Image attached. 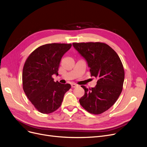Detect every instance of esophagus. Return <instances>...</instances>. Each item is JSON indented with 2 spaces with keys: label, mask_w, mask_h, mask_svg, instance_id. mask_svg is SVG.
I'll use <instances>...</instances> for the list:
<instances>
[{
  "label": "esophagus",
  "mask_w": 147,
  "mask_h": 147,
  "mask_svg": "<svg viewBox=\"0 0 147 147\" xmlns=\"http://www.w3.org/2000/svg\"><path fill=\"white\" fill-rule=\"evenodd\" d=\"M71 88H76V86H78V85H76V84H71Z\"/></svg>",
  "instance_id": "esophagus-1"
}]
</instances>
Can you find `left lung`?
I'll use <instances>...</instances> for the list:
<instances>
[{
    "mask_svg": "<svg viewBox=\"0 0 147 147\" xmlns=\"http://www.w3.org/2000/svg\"><path fill=\"white\" fill-rule=\"evenodd\" d=\"M73 46L86 61L91 76L97 78L94 88L87 89L79 99L88 112L100 114L115 103L123 89L124 70L119 57L106 44L102 42L73 43Z\"/></svg>",
    "mask_w": 147,
    "mask_h": 147,
    "instance_id": "left-lung-1",
    "label": "left lung"
}]
</instances>
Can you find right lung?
I'll list each match as a JSON object with an SVG mask.
<instances>
[{
    "mask_svg": "<svg viewBox=\"0 0 147 147\" xmlns=\"http://www.w3.org/2000/svg\"><path fill=\"white\" fill-rule=\"evenodd\" d=\"M71 47V44H45L35 49L25 62L22 74L23 90L32 104L42 113L58 109L71 88L68 84L55 82L52 78L53 74L58 75L62 57Z\"/></svg>",
    "mask_w": 147,
    "mask_h": 147,
    "instance_id": "1",
    "label": "right lung"
}]
</instances>
